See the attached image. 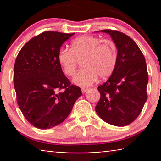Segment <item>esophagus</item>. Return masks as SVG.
<instances>
[{"label": "esophagus", "instance_id": "1", "mask_svg": "<svg viewBox=\"0 0 161 161\" xmlns=\"http://www.w3.org/2000/svg\"><path fill=\"white\" fill-rule=\"evenodd\" d=\"M81 90H82V93H85V92H86L87 91H88V88H82V89H81Z\"/></svg>", "mask_w": 161, "mask_h": 161}]
</instances>
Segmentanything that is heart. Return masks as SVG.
Instances as JSON below:
<instances>
[{
    "label": "heart",
    "instance_id": "obj_1",
    "mask_svg": "<svg viewBox=\"0 0 161 161\" xmlns=\"http://www.w3.org/2000/svg\"><path fill=\"white\" fill-rule=\"evenodd\" d=\"M117 50L110 40H101L93 36H82L71 42L69 50L61 48L57 53V62L63 73L72 76L76 69V60L82 66L73 77V82L79 86H89L100 79L113 74L117 64Z\"/></svg>",
    "mask_w": 161,
    "mask_h": 161
}]
</instances>
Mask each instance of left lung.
<instances>
[{"mask_svg": "<svg viewBox=\"0 0 161 161\" xmlns=\"http://www.w3.org/2000/svg\"><path fill=\"white\" fill-rule=\"evenodd\" d=\"M101 32L111 36L118 57L113 74L97 87L101 98L95 110L109 124L125 126L138 117L147 99L145 59L137 44L124 33L111 29Z\"/></svg>", "mask_w": 161, "mask_h": 161, "instance_id": "left-lung-1", "label": "left lung"}]
</instances>
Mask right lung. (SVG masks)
Here are the masks:
<instances>
[{
    "label": "right lung",
    "instance_id": "right-lung-1",
    "mask_svg": "<svg viewBox=\"0 0 161 161\" xmlns=\"http://www.w3.org/2000/svg\"><path fill=\"white\" fill-rule=\"evenodd\" d=\"M73 35L44 32L29 40L16 57V101L27 121L36 128L51 129L63 123L82 95L80 88L71 85L57 62L60 47Z\"/></svg>",
    "mask_w": 161,
    "mask_h": 161
}]
</instances>
